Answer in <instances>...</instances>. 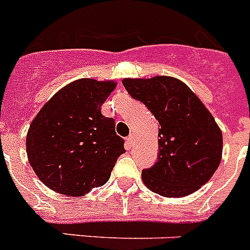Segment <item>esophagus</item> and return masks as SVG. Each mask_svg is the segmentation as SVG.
<instances>
[{
    "mask_svg": "<svg viewBox=\"0 0 250 250\" xmlns=\"http://www.w3.org/2000/svg\"><path fill=\"white\" fill-rule=\"evenodd\" d=\"M125 143H127V146H128V147H131V146L133 145V143H135V136L131 133V135L127 137V141H125Z\"/></svg>",
    "mask_w": 250,
    "mask_h": 250,
    "instance_id": "obj_1",
    "label": "esophagus"
}]
</instances>
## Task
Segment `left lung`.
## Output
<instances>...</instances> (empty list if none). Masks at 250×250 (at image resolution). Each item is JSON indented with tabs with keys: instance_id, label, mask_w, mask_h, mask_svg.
Returning a JSON list of instances; mask_svg holds the SVG:
<instances>
[{
	"instance_id": "obj_1",
	"label": "left lung",
	"mask_w": 250,
	"mask_h": 250,
	"mask_svg": "<svg viewBox=\"0 0 250 250\" xmlns=\"http://www.w3.org/2000/svg\"><path fill=\"white\" fill-rule=\"evenodd\" d=\"M127 92L159 122V154L144 169V184L167 198L190 195L208 182L222 158V132L208 109L173 77L125 78Z\"/></svg>"
}]
</instances>
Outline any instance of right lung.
Listing matches in <instances>:
<instances>
[{
  "mask_svg": "<svg viewBox=\"0 0 250 250\" xmlns=\"http://www.w3.org/2000/svg\"><path fill=\"white\" fill-rule=\"evenodd\" d=\"M117 86L82 78L69 83L43 105L26 133V155L34 173L62 195L82 196L107 182L125 153L115 121L101 105Z\"/></svg>",
  "mask_w": 250,
  "mask_h": 250,
  "instance_id": "obj_1",
  "label": "right lung"
}]
</instances>
